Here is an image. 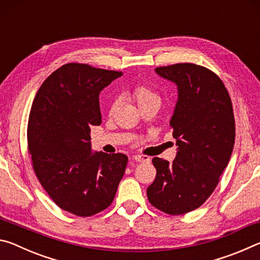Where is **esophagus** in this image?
I'll return each instance as SVG.
<instances>
[{"mask_svg":"<svg viewBox=\"0 0 260 260\" xmlns=\"http://www.w3.org/2000/svg\"><path fill=\"white\" fill-rule=\"evenodd\" d=\"M133 159L135 161H140V162H144V161H150V157L149 156H144V155H135L133 157Z\"/></svg>","mask_w":260,"mask_h":260,"instance_id":"1","label":"esophagus"}]
</instances>
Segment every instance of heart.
<instances>
[{
	"label": "heart",
	"instance_id": "obj_1",
	"mask_svg": "<svg viewBox=\"0 0 260 260\" xmlns=\"http://www.w3.org/2000/svg\"><path fill=\"white\" fill-rule=\"evenodd\" d=\"M132 98L134 99L136 104L139 105L141 109L148 107L150 104H159L160 98L155 90L151 89L150 87L144 85V83H138V85L132 88ZM116 102L111 104V110L116 107Z\"/></svg>",
	"mask_w": 260,
	"mask_h": 260
}]
</instances>
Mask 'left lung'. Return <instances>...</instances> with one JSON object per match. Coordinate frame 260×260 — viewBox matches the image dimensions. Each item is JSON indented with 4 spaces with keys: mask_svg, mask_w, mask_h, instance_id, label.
Returning a JSON list of instances; mask_svg holds the SVG:
<instances>
[{
    "mask_svg": "<svg viewBox=\"0 0 260 260\" xmlns=\"http://www.w3.org/2000/svg\"><path fill=\"white\" fill-rule=\"evenodd\" d=\"M156 72L178 86L170 126L179 148L171 164L152 158L157 174L147 195L161 212L179 215L200 208L218 186L234 148V112L222 80L208 68L178 63Z\"/></svg>",
    "mask_w": 260,
    "mask_h": 260,
    "instance_id": "left-lung-1",
    "label": "left lung"
}]
</instances>
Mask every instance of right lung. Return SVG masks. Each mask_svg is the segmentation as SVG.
I'll use <instances>...</instances> for the list:
<instances>
[{
    "label": "right lung",
    "instance_id": "1",
    "mask_svg": "<svg viewBox=\"0 0 260 260\" xmlns=\"http://www.w3.org/2000/svg\"><path fill=\"white\" fill-rule=\"evenodd\" d=\"M121 76L68 63L43 81L30 108L27 144L34 173L60 209L79 217L109 208L128 161L124 153L90 150V127L102 121L100 91Z\"/></svg>",
    "mask_w": 260,
    "mask_h": 260
}]
</instances>
